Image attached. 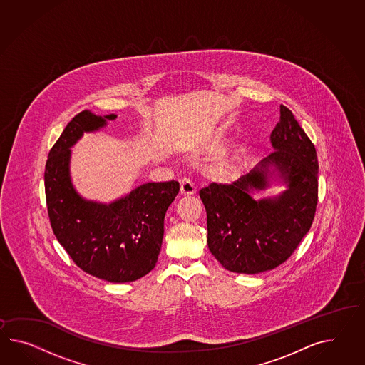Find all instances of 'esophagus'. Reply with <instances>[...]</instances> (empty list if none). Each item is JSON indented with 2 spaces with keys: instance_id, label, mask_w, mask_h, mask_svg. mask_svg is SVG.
Listing matches in <instances>:
<instances>
[{
  "instance_id": "obj_1",
  "label": "esophagus",
  "mask_w": 365,
  "mask_h": 365,
  "mask_svg": "<svg viewBox=\"0 0 365 365\" xmlns=\"http://www.w3.org/2000/svg\"><path fill=\"white\" fill-rule=\"evenodd\" d=\"M196 192L195 186L191 180L188 179H182L180 180V194L182 195H194Z\"/></svg>"
}]
</instances>
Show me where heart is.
<instances>
[{
	"label": "heart",
	"instance_id": "heart-1",
	"mask_svg": "<svg viewBox=\"0 0 365 365\" xmlns=\"http://www.w3.org/2000/svg\"><path fill=\"white\" fill-rule=\"evenodd\" d=\"M225 143L227 141L224 138H212L200 143L199 149L210 154H215L222 150ZM236 165H237V154H235L233 151H222L212 163L211 174L215 178L227 179L236 169Z\"/></svg>",
	"mask_w": 365,
	"mask_h": 365
}]
</instances>
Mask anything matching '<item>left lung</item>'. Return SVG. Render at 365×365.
<instances>
[{"label":"left lung","mask_w":365,"mask_h":365,"mask_svg":"<svg viewBox=\"0 0 365 365\" xmlns=\"http://www.w3.org/2000/svg\"><path fill=\"white\" fill-rule=\"evenodd\" d=\"M270 134L277 151L232 185L211 183L199 191L207 212L208 248L222 267L257 274L284 264L312 228L318 205V158L314 143L289 108ZM274 170L270 172L269 168ZM277 173L282 195L256 201L253 190Z\"/></svg>","instance_id":"8db88e82"}]
</instances>
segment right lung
<instances>
[{
    "mask_svg": "<svg viewBox=\"0 0 365 365\" xmlns=\"http://www.w3.org/2000/svg\"><path fill=\"white\" fill-rule=\"evenodd\" d=\"M116 117L83 110L72 118L48 153L45 191L53 235L72 261L91 276L124 284L155 267L165 215L178 195L179 183H145L109 205L86 200L76 192L70 177V148L84 132L98 130Z\"/></svg>",
    "mask_w": 365,
    "mask_h": 365,
    "instance_id": "obj_1",
    "label": "right lung"
}]
</instances>
